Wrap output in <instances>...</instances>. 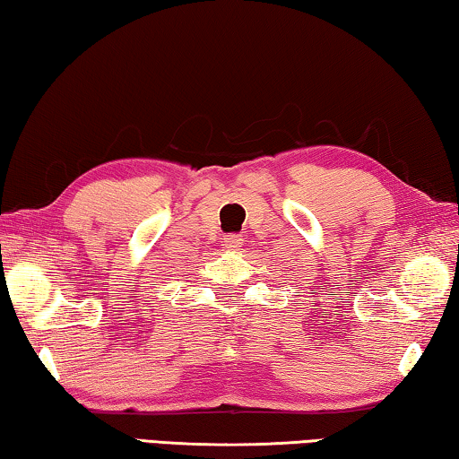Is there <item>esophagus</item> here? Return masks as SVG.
Here are the masks:
<instances>
[{
  "instance_id": "34e87169",
  "label": "esophagus",
  "mask_w": 459,
  "mask_h": 459,
  "mask_svg": "<svg viewBox=\"0 0 459 459\" xmlns=\"http://www.w3.org/2000/svg\"><path fill=\"white\" fill-rule=\"evenodd\" d=\"M240 245H243V237L240 235H227V238H224V247H227L229 251H237Z\"/></svg>"
}]
</instances>
